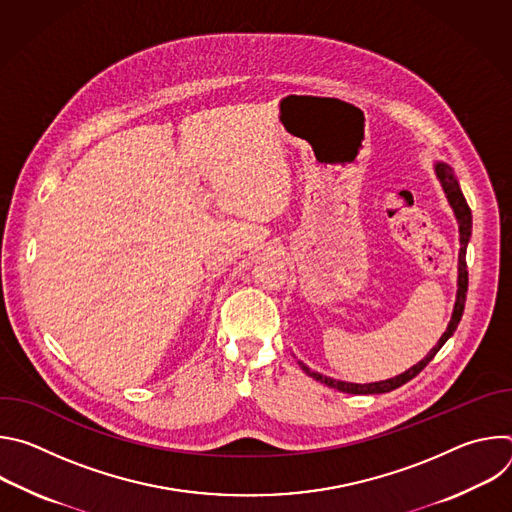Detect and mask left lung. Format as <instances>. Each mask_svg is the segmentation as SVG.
<instances>
[{
    "label": "left lung",
    "instance_id": "obj_1",
    "mask_svg": "<svg viewBox=\"0 0 512 512\" xmlns=\"http://www.w3.org/2000/svg\"><path fill=\"white\" fill-rule=\"evenodd\" d=\"M435 174L437 178H440L442 186H444V192L456 212V218L460 223V265H458V296H456V306H454V314H452V320L448 324V330L444 332V336L437 340V344L429 350V354L417 362L415 367H411L409 371H405L403 375L399 377H393L389 381H381V383H367V385H356V383H344V381H336V379H330V377H324L320 373H314L310 371L304 362H300V367L304 369L306 375L314 377L316 381L332 387V389H338L342 393H352V395H379V393H389L393 389H399L401 385H405L407 381H411L413 377H417L427 364L433 360V356L440 352V348L448 342V338L456 332L460 320H462V314H464V304H466V291H468V267H466V247H468V241H470V235H472V210L460 190V184L454 176V170L448 166V164H435Z\"/></svg>",
    "mask_w": 512,
    "mask_h": 512
}]
</instances>
